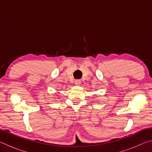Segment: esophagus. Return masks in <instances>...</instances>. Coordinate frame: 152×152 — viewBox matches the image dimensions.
I'll use <instances>...</instances> for the list:
<instances>
[{
	"mask_svg": "<svg viewBox=\"0 0 152 152\" xmlns=\"http://www.w3.org/2000/svg\"><path fill=\"white\" fill-rule=\"evenodd\" d=\"M74 84H75V85L77 86H79L80 84H81V81L80 80H76L74 81Z\"/></svg>",
	"mask_w": 152,
	"mask_h": 152,
	"instance_id": "34e87169",
	"label": "esophagus"
}]
</instances>
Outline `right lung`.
Returning a JSON list of instances; mask_svg holds the SVG:
<instances>
[{
	"label": "right lung",
	"mask_w": 152,
	"mask_h": 152,
	"mask_svg": "<svg viewBox=\"0 0 152 152\" xmlns=\"http://www.w3.org/2000/svg\"><path fill=\"white\" fill-rule=\"evenodd\" d=\"M58 93H59V92H58Z\"/></svg>",
	"instance_id": "right-lung-1"
}]
</instances>
